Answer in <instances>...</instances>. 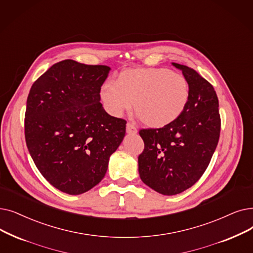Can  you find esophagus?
I'll return each mask as SVG.
<instances>
[{"instance_id": "esophagus-1", "label": "esophagus", "mask_w": 253, "mask_h": 253, "mask_svg": "<svg viewBox=\"0 0 253 253\" xmlns=\"http://www.w3.org/2000/svg\"><path fill=\"white\" fill-rule=\"evenodd\" d=\"M126 131H127V133H129V134H135V133H137V128L133 124L127 123Z\"/></svg>"}]
</instances>
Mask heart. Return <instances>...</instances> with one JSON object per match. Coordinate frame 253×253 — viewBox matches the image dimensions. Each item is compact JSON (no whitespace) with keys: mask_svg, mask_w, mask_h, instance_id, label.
I'll return each mask as SVG.
<instances>
[{"mask_svg":"<svg viewBox=\"0 0 253 253\" xmlns=\"http://www.w3.org/2000/svg\"><path fill=\"white\" fill-rule=\"evenodd\" d=\"M106 111L114 117L135 109L152 127L170 124L183 113L189 100V84L180 73L168 68H130L118 81H107L100 89Z\"/></svg>","mask_w":253,"mask_h":253,"instance_id":"heart-1","label":"heart"}]
</instances>
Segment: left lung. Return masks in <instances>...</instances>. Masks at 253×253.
<instances>
[{
	"instance_id": "1",
	"label": "left lung",
	"mask_w": 253,
	"mask_h": 253,
	"mask_svg": "<svg viewBox=\"0 0 253 253\" xmlns=\"http://www.w3.org/2000/svg\"><path fill=\"white\" fill-rule=\"evenodd\" d=\"M172 65L188 82V103L170 124L139 131L145 142L138 156L139 177L164 195L181 193L201 179L215 152L221 127L213 85L194 69Z\"/></svg>"
}]
</instances>
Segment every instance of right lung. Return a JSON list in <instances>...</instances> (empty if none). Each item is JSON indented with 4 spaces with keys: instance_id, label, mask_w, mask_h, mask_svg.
<instances>
[{
    "instance_id": "obj_1",
    "label": "right lung",
    "mask_w": 253,
    "mask_h": 253,
    "mask_svg": "<svg viewBox=\"0 0 253 253\" xmlns=\"http://www.w3.org/2000/svg\"><path fill=\"white\" fill-rule=\"evenodd\" d=\"M109 70L104 65L64 60L30 90L27 147L41 174L62 192L78 195L99 183L125 136L126 121L109 116L100 103Z\"/></svg>"
}]
</instances>
